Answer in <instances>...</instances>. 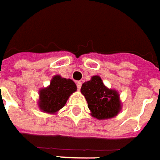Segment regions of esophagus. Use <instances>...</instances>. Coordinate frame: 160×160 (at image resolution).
<instances>
[{
  "label": "esophagus",
  "instance_id": "34e87169",
  "mask_svg": "<svg viewBox=\"0 0 160 160\" xmlns=\"http://www.w3.org/2000/svg\"><path fill=\"white\" fill-rule=\"evenodd\" d=\"M77 85V88H78V90H80V88H81V85H82V83L80 82V81H78L76 83Z\"/></svg>",
  "mask_w": 160,
  "mask_h": 160
}]
</instances>
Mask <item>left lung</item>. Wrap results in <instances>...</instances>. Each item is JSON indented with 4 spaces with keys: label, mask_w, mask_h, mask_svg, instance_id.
I'll return each instance as SVG.
<instances>
[{
    "label": "left lung",
    "mask_w": 160,
    "mask_h": 160,
    "mask_svg": "<svg viewBox=\"0 0 160 160\" xmlns=\"http://www.w3.org/2000/svg\"><path fill=\"white\" fill-rule=\"evenodd\" d=\"M80 92L87 99L92 117L104 120L114 118L120 112L119 94L105 87L99 76H92L91 80L82 84Z\"/></svg>",
    "instance_id": "8db88e82"
}]
</instances>
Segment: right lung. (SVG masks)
<instances>
[{"instance_id":"obj_1","label":"right lung","mask_w":160,"mask_h":160,"mask_svg":"<svg viewBox=\"0 0 160 160\" xmlns=\"http://www.w3.org/2000/svg\"><path fill=\"white\" fill-rule=\"evenodd\" d=\"M76 90L73 80L55 75L49 87L39 91V109L46 113L55 114L66 104L70 95Z\"/></svg>"}]
</instances>
